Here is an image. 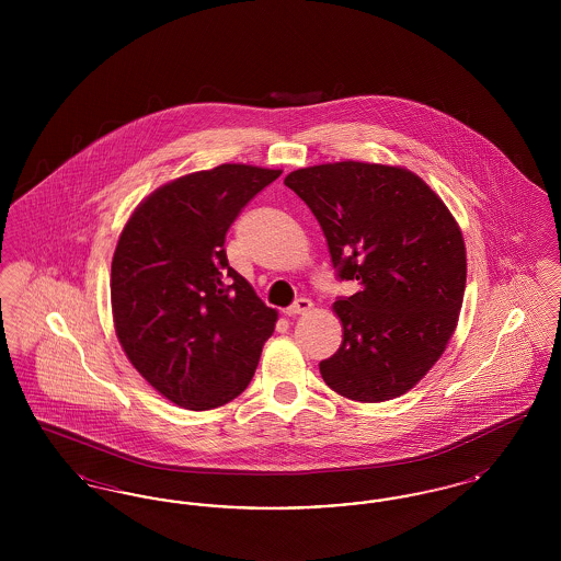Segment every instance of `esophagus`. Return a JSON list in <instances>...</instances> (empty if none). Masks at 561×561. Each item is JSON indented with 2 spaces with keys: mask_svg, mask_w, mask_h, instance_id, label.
Masks as SVG:
<instances>
[{
  "mask_svg": "<svg viewBox=\"0 0 561 561\" xmlns=\"http://www.w3.org/2000/svg\"><path fill=\"white\" fill-rule=\"evenodd\" d=\"M313 309V302L309 298H296L293 305L286 309V316H300V313H309Z\"/></svg>",
  "mask_w": 561,
  "mask_h": 561,
  "instance_id": "34e87169",
  "label": "esophagus"
}]
</instances>
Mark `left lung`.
<instances>
[{"label":"left lung","instance_id":"left-lung-1","mask_svg":"<svg viewBox=\"0 0 561 561\" xmlns=\"http://www.w3.org/2000/svg\"><path fill=\"white\" fill-rule=\"evenodd\" d=\"M284 183L318 218L339 279L359 286L334 302L343 343L321 378L348 400L400 398L442 357L462 307L467 254L453 214L398 165L321 163Z\"/></svg>","mask_w":561,"mask_h":561}]
</instances>
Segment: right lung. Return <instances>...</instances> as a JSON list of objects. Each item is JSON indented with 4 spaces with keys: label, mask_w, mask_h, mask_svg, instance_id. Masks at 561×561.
Segmentation results:
<instances>
[{
    "label": "right lung",
    "mask_w": 561,
    "mask_h": 561,
    "mask_svg": "<svg viewBox=\"0 0 561 561\" xmlns=\"http://www.w3.org/2000/svg\"><path fill=\"white\" fill-rule=\"evenodd\" d=\"M282 170L222 163L156 188L126 222L111 263L119 345L165 400L213 410L250 385L277 311L225 252L241 208Z\"/></svg>",
    "instance_id": "add662e5"
}]
</instances>
